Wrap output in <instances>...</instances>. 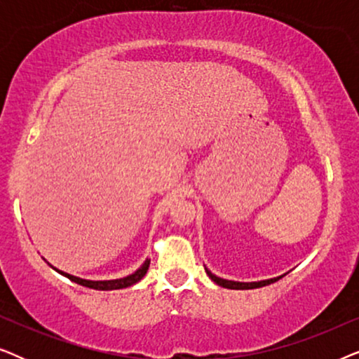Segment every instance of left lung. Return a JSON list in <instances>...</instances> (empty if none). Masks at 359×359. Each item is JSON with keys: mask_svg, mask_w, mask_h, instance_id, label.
I'll return each mask as SVG.
<instances>
[{"mask_svg": "<svg viewBox=\"0 0 359 359\" xmlns=\"http://www.w3.org/2000/svg\"><path fill=\"white\" fill-rule=\"evenodd\" d=\"M205 273H208V276L212 279L215 284H219V286L222 287H227V289H257V287H263V286H268V284L271 283H276L279 278L283 276H278V278H271V279H263V281H253V283H240V281H229V279H224V278H219L215 276L209 271L208 268H205Z\"/></svg>", "mask_w": 359, "mask_h": 359, "instance_id": "8db88e82", "label": "left lung"}]
</instances>
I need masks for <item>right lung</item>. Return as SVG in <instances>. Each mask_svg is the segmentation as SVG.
I'll return each instance as SVG.
<instances>
[{"label": "right lung", "instance_id": "add662e5", "mask_svg": "<svg viewBox=\"0 0 359 359\" xmlns=\"http://www.w3.org/2000/svg\"><path fill=\"white\" fill-rule=\"evenodd\" d=\"M52 266V264H50ZM150 266V259L147 258L144 264L137 269V271H134L132 274H129V276L126 278H119V279H107V281H90V279H83V278H78V276H73V274H68L65 271H60V269L53 268L55 271H58L60 274H63V276L70 279V281L76 283V284H81V286L85 287H90V289H96V291H112V289H124V287H129L132 286V284L139 283L142 278L145 276L147 274V269H149Z\"/></svg>", "mask_w": 359, "mask_h": 359}]
</instances>
